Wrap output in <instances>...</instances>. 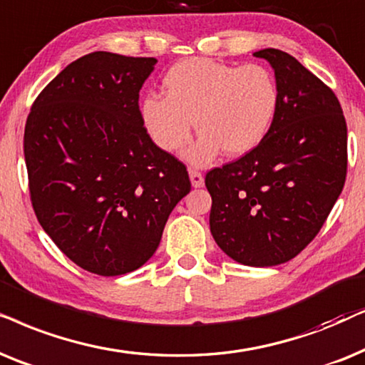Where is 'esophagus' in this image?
<instances>
[{
    "label": "esophagus",
    "instance_id": "obj_1",
    "mask_svg": "<svg viewBox=\"0 0 365 365\" xmlns=\"http://www.w3.org/2000/svg\"><path fill=\"white\" fill-rule=\"evenodd\" d=\"M188 175H190L192 187H195V188L203 187V175L200 172H197V170H190V172H188Z\"/></svg>",
    "mask_w": 365,
    "mask_h": 365
}]
</instances>
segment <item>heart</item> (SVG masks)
Here are the masks:
<instances>
[{
    "mask_svg": "<svg viewBox=\"0 0 365 365\" xmlns=\"http://www.w3.org/2000/svg\"><path fill=\"white\" fill-rule=\"evenodd\" d=\"M167 95L150 93L142 101V120L155 143L177 152L202 132L183 152L195 167H205L222 152L249 153L264 142L280 105V86L262 65L192 58L180 61L163 78Z\"/></svg>",
    "mask_w": 365,
    "mask_h": 365,
    "instance_id": "obj_1",
    "label": "heart"
}]
</instances>
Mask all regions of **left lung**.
Here are the masks:
<instances>
[{
  "instance_id": "1",
  "label": "left lung",
  "mask_w": 365,
  "mask_h": 365,
  "mask_svg": "<svg viewBox=\"0 0 365 365\" xmlns=\"http://www.w3.org/2000/svg\"><path fill=\"white\" fill-rule=\"evenodd\" d=\"M274 70L280 105L259 147L207 173L210 232L239 264L272 267L322 228L347 173V125L334 91L289 53H254Z\"/></svg>"
}]
</instances>
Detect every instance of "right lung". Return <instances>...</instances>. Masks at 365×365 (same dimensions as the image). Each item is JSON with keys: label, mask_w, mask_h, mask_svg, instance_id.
I'll return each mask as SVG.
<instances>
[{"label": "right lung", "mask_w": 365, "mask_h": 365, "mask_svg": "<svg viewBox=\"0 0 365 365\" xmlns=\"http://www.w3.org/2000/svg\"><path fill=\"white\" fill-rule=\"evenodd\" d=\"M155 58L95 51L38 95L24 126V162L38 222L91 274L137 270L190 192L185 165L143 126L140 90Z\"/></svg>", "instance_id": "obj_1"}]
</instances>
